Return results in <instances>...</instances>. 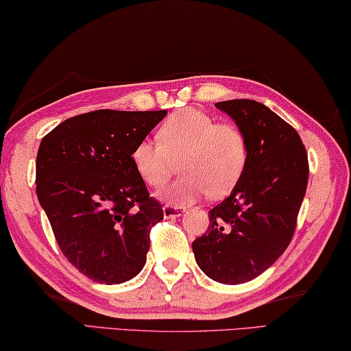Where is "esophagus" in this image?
Returning <instances> with one entry per match:
<instances>
[{
  "instance_id": "obj_1",
  "label": "esophagus",
  "mask_w": 351,
  "mask_h": 351,
  "mask_svg": "<svg viewBox=\"0 0 351 351\" xmlns=\"http://www.w3.org/2000/svg\"><path fill=\"white\" fill-rule=\"evenodd\" d=\"M182 213H183V210H182V206H172V205H165L163 206V216L165 217H179V216H182Z\"/></svg>"
}]
</instances>
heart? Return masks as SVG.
Segmentation results:
<instances>
[{
	"label": "heart",
	"instance_id": "b5f03b06",
	"mask_svg": "<svg viewBox=\"0 0 351 351\" xmlns=\"http://www.w3.org/2000/svg\"><path fill=\"white\" fill-rule=\"evenodd\" d=\"M160 141L143 140L132 152L138 176L158 188L180 160V179L163 188L158 196L172 205H185L205 193L222 197L239 182L249 158L244 132L237 124L216 123L199 108H182L166 119Z\"/></svg>",
	"mask_w": 351,
	"mask_h": 351
}]
</instances>
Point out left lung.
Masks as SVG:
<instances>
[{
    "instance_id": "obj_1",
    "label": "left lung",
    "mask_w": 351,
    "mask_h": 351,
    "mask_svg": "<svg viewBox=\"0 0 351 351\" xmlns=\"http://www.w3.org/2000/svg\"><path fill=\"white\" fill-rule=\"evenodd\" d=\"M244 132L249 158L227 199L210 210L206 233L194 239L197 266L211 280L241 285L278 260L295 232L308 185V154L300 135L261 102L215 104Z\"/></svg>"
}]
</instances>
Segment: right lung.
<instances>
[{"instance_id":"1","label":"right lung","mask_w":351,"mask_h":351,"mask_svg":"<svg viewBox=\"0 0 351 351\" xmlns=\"http://www.w3.org/2000/svg\"><path fill=\"white\" fill-rule=\"evenodd\" d=\"M166 110H95L43 136L36 162L38 202L62 254L97 283H124L141 271L149 232L163 219L132 160Z\"/></svg>"}]
</instances>
